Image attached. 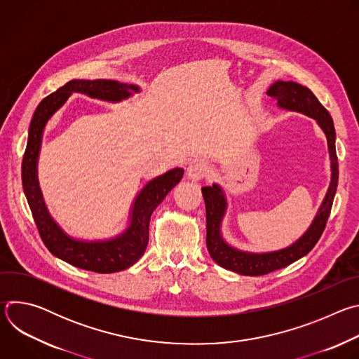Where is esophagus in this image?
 Returning a JSON list of instances; mask_svg holds the SVG:
<instances>
[{
    "mask_svg": "<svg viewBox=\"0 0 359 359\" xmlns=\"http://www.w3.org/2000/svg\"><path fill=\"white\" fill-rule=\"evenodd\" d=\"M208 173H209V166H208L206 162H203V161H194V162H191V163L189 165L186 176H187V179H190V180H193V182H198L200 179L206 177Z\"/></svg>",
    "mask_w": 359,
    "mask_h": 359,
    "instance_id": "1",
    "label": "esophagus"
}]
</instances>
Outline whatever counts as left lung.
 Segmentation results:
<instances>
[{
  "instance_id": "obj_1",
  "label": "left lung",
  "mask_w": 359,
  "mask_h": 359,
  "mask_svg": "<svg viewBox=\"0 0 359 359\" xmlns=\"http://www.w3.org/2000/svg\"><path fill=\"white\" fill-rule=\"evenodd\" d=\"M269 96L277 99V107L283 111L298 112L313 118L327 137L328 153L331 161V180L327 193L320 204L310 227L292 244L274 251H245L229 244L222 233L224 216L227 213V197L224 189L213 183L201 187L204 203H206V244L212 259L223 269L241 276H264L278 269L287 267L309 254L320 240L338 186V159L335 151V128L331 115L320 104L316 95L294 81H276L267 90Z\"/></svg>"
}]
</instances>
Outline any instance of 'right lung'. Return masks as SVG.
<instances>
[{
	"label": "right lung",
	"mask_w": 359,
	"mask_h": 359,
	"mask_svg": "<svg viewBox=\"0 0 359 359\" xmlns=\"http://www.w3.org/2000/svg\"><path fill=\"white\" fill-rule=\"evenodd\" d=\"M142 89L133 83H122L112 79H72L50 93L36 107L29 123L28 142L22 159V187L39 236L55 257L82 270L100 274L118 273L133 266L146 250L149 241L150 216L166 194L182 180V168L149 180L136 194L129 210L126 227L114 237L102 240H83L69 236L48 212L39 180L38 159L46 123L69 99L72 93H83L89 97L111 104H119Z\"/></svg>",
	"instance_id": "obj_1"
}]
</instances>
